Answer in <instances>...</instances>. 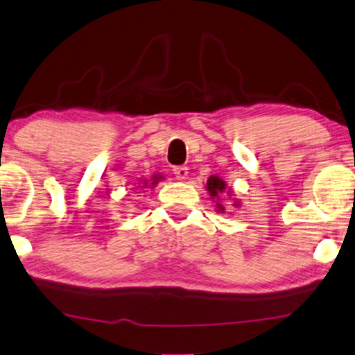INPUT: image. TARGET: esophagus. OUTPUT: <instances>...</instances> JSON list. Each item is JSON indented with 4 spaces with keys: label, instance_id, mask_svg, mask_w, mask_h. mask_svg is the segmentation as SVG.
I'll return each instance as SVG.
<instances>
[{
    "label": "esophagus",
    "instance_id": "obj_1",
    "mask_svg": "<svg viewBox=\"0 0 355 355\" xmlns=\"http://www.w3.org/2000/svg\"><path fill=\"white\" fill-rule=\"evenodd\" d=\"M173 173H174V176H176L178 179H181V181H184V179L187 178V168L186 166H174V169H173Z\"/></svg>",
    "mask_w": 355,
    "mask_h": 355
}]
</instances>
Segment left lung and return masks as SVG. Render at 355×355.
<instances>
[{"instance_id":"left-lung-1","label":"left lung","mask_w":355,"mask_h":355,"mask_svg":"<svg viewBox=\"0 0 355 355\" xmlns=\"http://www.w3.org/2000/svg\"><path fill=\"white\" fill-rule=\"evenodd\" d=\"M207 191L210 192L211 197H217L225 191V181H222L218 176H210L209 181H207ZM220 210H223V207L217 204Z\"/></svg>"}]
</instances>
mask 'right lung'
<instances>
[{
    "instance_id": "1",
    "label": "right lung",
    "mask_w": 355,
    "mask_h": 355,
    "mask_svg": "<svg viewBox=\"0 0 355 355\" xmlns=\"http://www.w3.org/2000/svg\"><path fill=\"white\" fill-rule=\"evenodd\" d=\"M159 178H161V176H159ZM159 178H158V176H155V178H153V182H151V186H153V184L158 182V179H159Z\"/></svg>"
}]
</instances>
